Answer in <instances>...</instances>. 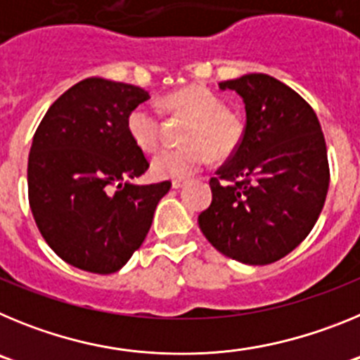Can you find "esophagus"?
I'll use <instances>...</instances> for the list:
<instances>
[{"label":"esophagus","mask_w":360,"mask_h":360,"mask_svg":"<svg viewBox=\"0 0 360 360\" xmlns=\"http://www.w3.org/2000/svg\"><path fill=\"white\" fill-rule=\"evenodd\" d=\"M186 184V180H173V189H182Z\"/></svg>","instance_id":"obj_1"}]
</instances>
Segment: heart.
Segmentation results:
<instances>
[{
	"label": "heart",
	"mask_w": 360,
	"mask_h": 360,
	"mask_svg": "<svg viewBox=\"0 0 360 360\" xmlns=\"http://www.w3.org/2000/svg\"><path fill=\"white\" fill-rule=\"evenodd\" d=\"M162 110L171 115L187 117L182 148L158 151L151 160L153 173L160 178H189L211 162L238 151L243 141V124L234 113L225 110V103L203 86H186L160 101ZM126 129L131 141L142 151H155L162 141V120L151 106L133 108L126 119Z\"/></svg>",
	"instance_id": "b5f03b06"
}]
</instances>
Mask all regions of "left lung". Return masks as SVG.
<instances>
[{
    "instance_id": "left-lung-1",
    "label": "left lung",
    "mask_w": 360,
    "mask_h": 360,
    "mask_svg": "<svg viewBox=\"0 0 360 360\" xmlns=\"http://www.w3.org/2000/svg\"><path fill=\"white\" fill-rule=\"evenodd\" d=\"M243 97V141L211 178L212 202L198 224L209 243L236 262L269 265L316 225L330 186L326 142L316 111L265 73L219 82Z\"/></svg>"
}]
</instances>
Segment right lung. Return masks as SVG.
Returning a JSON list of instances; mask_svg holds the SVG:
<instances>
[{
  "mask_svg": "<svg viewBox=\"0 0 360 360\" xmlns=\"http://www.w3.org/2000/svg\"><path fill=\"white\" fill-rule=\"evenodd\" d=\"M149 94L88 77L44 113L28 155V203L41 236L70 265L111 274L148 236L171 182L133 186L149 162L126 129Z\"/></svg>",
  "mask_w": 360,
  "mask_h": 360,
  "instance_id": "right-lung-1",
  "label": "right lung"
}]
</instances>
